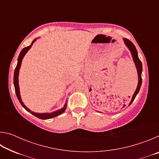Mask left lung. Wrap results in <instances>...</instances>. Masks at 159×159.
I'll return each mask as SVG.
<instances>
[{
  "label": "left lung",
  "instance_id": "8db88e82",
  "mask_svg": "<svg viewBox=\"0 0 159 159\" xmlns=\"http://www.w3.org/2000/svg\"><path fill=\"white\" fill-rule=\"evenodd\" d=\"M123 41H124L125 45L127 46V48L129 49V50L130 51V53L132 55V57H133L134 63L135 64L136 69H137V71H138V86H137V89L135 90V92L133 94V98L131 99V101L129 104V105H130L132 104V102L134 101L135 97L138 95V93H139V89H140L141 85H142V64L141 61L139 60V59L138 57V51H137V49L135 46H134V44L132 43L131 41H129L127 39H123ZM123 107H125V105H123Z\"/></svg>",
  "mask_w": 159,
  "mask_h": 159
}]
</instances>
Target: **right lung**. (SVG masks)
<instances>
[{
  "instance_id": "add662e5",
  "label": "right lung",
  "mask_w": 159,
  "mask_h": 159,
  "mask_svg": "<svg viewBox=\"0 0 159 159\" xmlns=\"http://www.w3.org/2000/svg\"><path fill=\"white\" fill-rule=\"evenodd\" d=\"M36 39H35L34 41H32L31 44L29 45V46H27V47H26L25 48H23V49L21 50V51L20 53V55H19L18 60H17V66H16L15 72H14V85H15V90L16 95H17V99H19V101H20V102L21 103V106H22L24 108H25L26 110V111L30 112L31 114L34 115L35 116H36L37 118H41V119L45 120V119H49V118H54L55 116H57L60 115V114H62V113H64V111H65L66 109V103L64 104L63 108H61L60 109H58L55 111H53V112H51V113H36V112L31 111V110L28 108V107H26L25 104L23 103L22 100H21V95H20V86H19V73H20V67H21V61H22L23 58H24V57H25V55H26V53L27 52L28 50L31 48V46L34 44V43L36 41Z\"/></svg>"
}]
</instances>
